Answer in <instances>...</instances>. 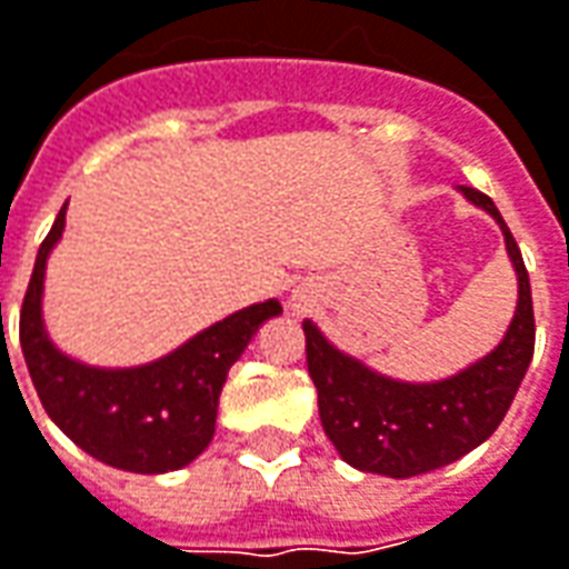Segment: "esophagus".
Masks as SVG:
<instances>
[{
  "label": "esophagus",
  "instance_id": "1",
  "mask_svg": "<svg viewBox=\"0 0 569 569\" xmlns=\"http://www.w3.org/2000/svg\"><path fill=\"white\" fill-rule=\"evenodd\" d=\"M311 301H315V289H311V283H305V286H299L296 292H292L289 305H292V311H305Z\"/></svg>",
  "mask_w": 569,
  "mask_h": 569
}]
</instances>
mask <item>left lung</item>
<instances>
[{"label": "left lung", "mask_w": 569, "mask_h": 569, "mask_svg": "<svg viewBox=\"0 0 569 569\" xmlns=\"http://www.w3.org/2000/svg\"><path fill=\"white\" fill-rule=\"evenodd\" d=\"M458 189L467 202L496 218L517 273V311L496 349L446 380L405 382L382 377L336 349L315 320L301 323L320 423L339 458L355 470L408 479L458 461L498 430L527 377L536 349V320L523 254L496 202L479 189Z\"/></svg>", "instance_id": "left-lung-1"}]
</instances>
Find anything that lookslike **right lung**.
I'll use <instances>...</instances> for the list:
<instances>
[{"instance_id": "obj_1", "label": "right lung", "mask_w": 569, "mask_h": 569, "mask_svg": "<svg viewBox=\"0 0 569 569\" xmlns=\"http://www.w3.org/2000/svg\"><path fill=\"white\" fill-rule=\"evenodd\" d=\"M64 211L68 202L42 239L21 305V351L37 396L58 430L96 461L127 473L180 470L214 436L227 370L239 361L258 327L283 315V308L277 299L249 305L149 365H83L58 349L42 320L46 261L64 233Z\"/></svg>"}]
</instances>
